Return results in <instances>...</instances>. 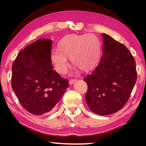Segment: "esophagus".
<instances>
[{"label":"esophagus","instance_id":"34e87169","mask_svg":"<svg viewBox=\"0 0 146 146\" xmlns=\"http://www.w3.org/2000/svg\"><path fill=\"white\" fill-rule=\"evenodd\" d=\"M76 82V80H75V79H71L70 82H69V84H70V85H72L73 84H75Z\"/></svg>","mask_w":146,"mask_h":146}]
</instances>
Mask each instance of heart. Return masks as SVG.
I'll return each instance as SVG.
<instances>
[{"label": "heart", "instance_id": "obj_1", "mask_svg": "<svg viewBox=\"0 0 146 146\" xmlns=\"http://www.w3.org/2000/svg\"><path fill=\"white\" fill-rule=\"evenodd\" d=\"M100 49V41L95 35H69L58 43V50L52 51L51 60L59 74H65L67 71V58L82 71L88 72L99 62Z\"/></svg>", "mask_w": 146, "mask_h": 146}]
</instances>
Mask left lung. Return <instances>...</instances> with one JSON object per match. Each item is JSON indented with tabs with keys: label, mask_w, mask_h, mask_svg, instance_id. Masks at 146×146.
<instances>
[{
	"label": "left lung",
	"mask_w": 146,
	"mask_h": 146,
	"mask_svg": "<svg viewBox=\"0 0 146 146\" xmlns=\"http://www.w3.org/2000/svg\"><path fill=\"white\" fill-rule=\"evenodd\" d=\"M103 55L93 72L84 78L88 84L85 99L93 113L108 115L127 102L137 81L136 64L129 51L102 33Z\"/></svg>",
	"instance_id": "obj_1"
}]
</instances>
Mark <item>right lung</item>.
I'll return each mask as SVG.
<instances>
[{
  "label": "right lung",
  "mask_w": 146,
  "mask_h": 146,
  "mask_svg": "<svg viewBox=\"0 0 146 146\" xmlns=\"http://www.w3.org/2000/svg\"><path fill=\"white\" fill-rule=\"evenodd\" d=\"M51 44L38 39L22 49L12 66V89L23 107L35 115L51 111L69 86L53 70Z\"/></svg>",
  "instance_id": "1"
}]
</instances>
